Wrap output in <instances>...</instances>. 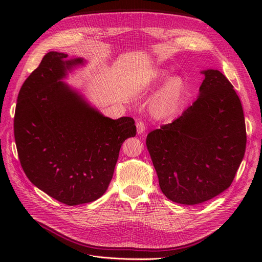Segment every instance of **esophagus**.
Returning <instances> with one entry per match:
<instances>
[{"instance_id": "obj_1", "label": "esophagus", "mask_w": 262, "mask_h": 262, "mask_svg": "<svg viewBox=\"0 0 262 262\" xmlns=\"http://www.w3.org/2000/svg\"><path fill=\"white\" fill-rule=\"evenodd\" d=\"M145 128H146V126H145V123L143 121H138V122H137V133H138L139 135L143 134Z\"/></svg>"}]
</instances>
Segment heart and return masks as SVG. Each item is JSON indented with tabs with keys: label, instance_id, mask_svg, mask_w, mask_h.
Returning a JSON list of instances; mask_svg holds the SVG:
<instances>
[{
	"label": "heart",
	"instance_id": "1",
	"mask_svg": "<svg viewBox=\"0 0 262 262\" xmlns=\"http://www.w3.org/2000/svg\"><path fill=\"white\" fill-rule=\"evenodd\" d=\"M183 90V82L180 78L169 79L160 89L153 104L154 114L158 117L169 116L180 101Z\"/></svg>",
	"mask_w": 262,
	"mask_h": 262
}]
</instances>
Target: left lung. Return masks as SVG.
Listing matches in <instances>:
<instances>
[{
  "label": "left lung",
  "mask_w": 262,
  "mask_h": 262,
  "mask_svg": "<svg viewBox=\"0 0 262 262\" xmlns=\"http://www.w3.org/2000/svg\"><path fill=\"white\" fill-rule=\"evenodd\" d=\"M202 73L193 104L146 137L162 193L184 205L204 203L226 190L246 146L243 109L232 85L217 70Z\"/></svg>",
  "instance_id": "8db88e82"
}]
</instances>
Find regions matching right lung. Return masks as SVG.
<instances>
[{
  "instance_id": "1",
  "label": "right lung",
  "mask_w": 262,
  "mask_h": 262,
  "mask_svg": "<svg viewBox=\"0 0 262 262\" xmlns=\"http://www.w3.org/2000/svg\"><path fill=\"white\" fill-rule=\"evenodd\" d=\"M49 52L22 85L13 121L21 167L51 198L69 206L101 198L122 143L136 136L133 118L104 117L61 81L84 60Z\"/></svg>"
}]
</instances>
